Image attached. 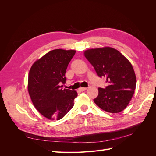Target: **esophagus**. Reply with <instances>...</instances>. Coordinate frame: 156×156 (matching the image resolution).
Returning <instances> with one entry per match:
<instances>
[{"instance_id": "obj_1", "label": "esophagus", "mask_w": 156, "mask_h": 156, "mask_svg": "<svg viewBox=\"0 0 156 156\" xmlns=\"http://www.w3.org/2000/svg\"><path fill=\"white\" fill-rule=\"evenodd\" d=\"M87 89V88H86V87H81L79 88V90H81V91H84V90H86Z\"/></svg>"}]
</instances>
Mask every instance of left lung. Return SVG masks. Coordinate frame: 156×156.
Returning a JSON list of instances; mask_svg holds the SVG:
<instances>
[{
	"label": "left lung",
	"instance_id": "obj_1",
	"mask_svg": "<svg viewBox=\"0 0 156 156\" xmlns=\"http://www.w3.org/2000/svg\"><path fill=\"white\" fill-rule=\"evenodd\" d=\"M98 75L105 77L108 85L98 88V96L94 99L103 111L118 113L127 106L136 88V76L129 61L120 52L109 47L84 51Z\"/></svg>",
	"mask_w": 156,
	"mask_h": 156
}]
</instances>
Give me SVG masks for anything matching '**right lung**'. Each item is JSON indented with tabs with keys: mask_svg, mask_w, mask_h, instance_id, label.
<instances>
[{
	"mask_svg": "<svg viewBox=\"0 0 156 156\" xmlns=\"http://www.w3.org/2000/svg\"><path fill=\"white\" fill-rule=\"evenodd\" d=\"M75 50L55 49L33 64L29 71L28 90L33 105L51 120H60L73 107L75 90L62 89L65 73Z\"/></svg>",
	"mask_w": 156,
	"mask_h": 156,
	"instance_id": "add662e5",
	"label": "right lung"
}]
</instances>
